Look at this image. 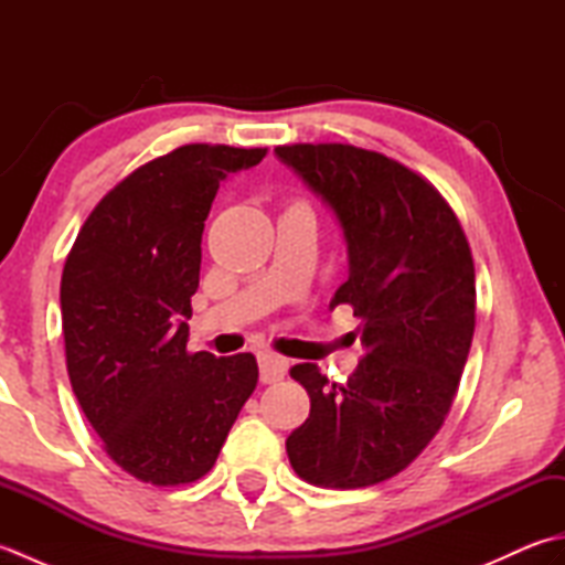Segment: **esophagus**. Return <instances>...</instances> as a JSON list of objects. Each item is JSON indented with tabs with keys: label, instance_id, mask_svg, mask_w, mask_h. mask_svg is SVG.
Instances as JSON below:
<instances>
[{
	"label": "esophagus",
	"instance_id": "1",
	"mask_svg": "<svg viewBox=\"0 0 565 565\" xmlns=\"http://www.w3.org/2000/svg\"><path fill=\"white\" fill-rule=\"evenodd\" d=\"M257 362H259V381L262 383L281 381L286 376V371H289V359L281 354H274V352H259Z\"/></svg>",
	"mask_w": 565,
	"mask_h": 565
}]
</instances>
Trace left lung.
Returning a JSON list of instances; mask_svg holds the SVG:
<instances>
[{"label":"left lung","instance_id":"obj_1","mask_svg":"<svg viewBox=\"0 0 565 565\" xmlns=\"http://www.w3.org/2000/svg\"><path fill=\"white\" fill-rule=\"evenodd\" d=\"M274 152L338 215L350 279L332 308H354L364 347L344 383L318 364L291 369L310 415L286 451L313 486H376L411 466L451 411L476 330L471 247L447 199L398 160L342 142Z\"/></svg>","mask_w":565,"mask_h":565}]
</instances>
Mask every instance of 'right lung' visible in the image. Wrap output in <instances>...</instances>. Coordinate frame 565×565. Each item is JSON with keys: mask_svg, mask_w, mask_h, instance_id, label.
I'll list each match as a JSON object with an SVG mask.
<instances>
[{"mask_svg": "<svg viewBox=\"0 0 565 565\" xmlns=\"http://www.w3.org/2000/svg\"><path fill=\"white\" fill-rule=\"evenodd\" d=\"M264 154L191 142L140 164L94 206L65 259L72 391L104 451L142 483L206 476L257 388L249 352H186V320L211 203L221 182Z\"/></svg>", "mask_w": 565, "mask_h": 565, "instance_id": "right-lung-1", "label": "right lung"}]
</instances>
